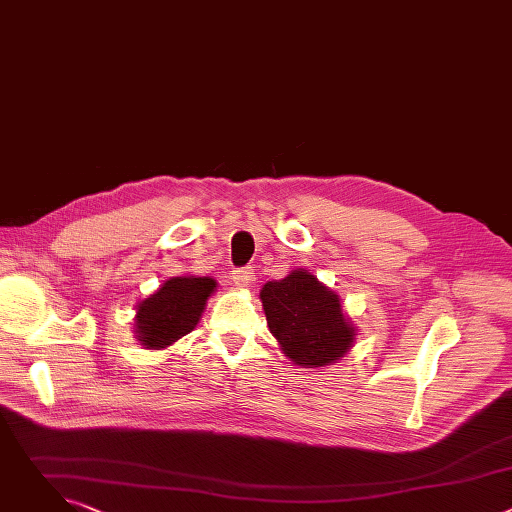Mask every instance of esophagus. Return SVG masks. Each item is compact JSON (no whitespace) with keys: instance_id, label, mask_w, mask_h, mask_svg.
<instances>
[{"instance_id":"obj_1","label":"esophagus","mask_w":512,"mask_h":512,"mask_svg":"<svg viewBox=\"0 0 512 512\" xmlns=\"http://www.w3.org/2000/svg\"><path fill=\"white\" fill-rule=\"evenodd\" d=\"M233 281L237 287H243V289H251L255 285V273L251 267H241V269H235L233 271Z\"/></svg>"}]
</instances>
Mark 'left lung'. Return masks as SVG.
<instances>
[{
    "mask_svg": "<svg viewBox=\"0 0 512 512\" xmlns=\"http://www.w3.org/2000/svg\"><path fill=\"white\" fill-rule=\"evenodd\" d=\"M259 296L271 334L298 367L320 369L350 350L354 326L340 298L310 271L296 269L279 281H267Z\"/></svg>",
    "mask_w": 512,
    "mask_h": 512,
    "instance_id": "8db88e82",
    "label": "left lung"
}]
</instances>
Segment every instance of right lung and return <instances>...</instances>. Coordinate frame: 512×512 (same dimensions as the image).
Returning <instances> with one entry per match:
<instances>
[{"label":"right lung","instance_id":"1","mask_svg":"<svg viewBox=\"0 0 512 512\" xmlns=\"http://www.w3.org/2000/svg\"><path fill=\"white\" fill-rule=\"evenodd\" d=\"M212 277L182 275L166 279L156 294L137 304L135 338L143 348L160 350L192 332L214 294Z\"/></svg>","mask_w":512,"mask_h":512}]
</instances>
